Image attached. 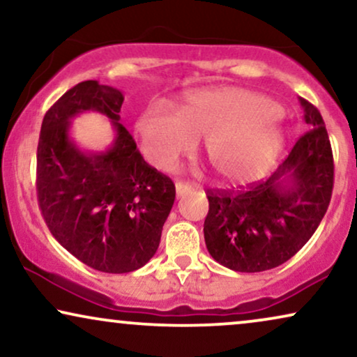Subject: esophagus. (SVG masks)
<instances>
[{
  "instance_id": "obj_1",
  "label": "esophagus",
  "mask_w": 357,
  "mask_h": 357,
  "mask_svg": "<svg viewBox=\"0 0 357 357\" xmlns=\"http://www.w3.org/2000/svg\"><path fill=\"white\" fill-rule=\"evenodd\" d=\"M175 192H177V197L187 195V193L192 192V185L187 183V182H182V180H178V182L175 183Z\"/></svg>"
}]
</instances>
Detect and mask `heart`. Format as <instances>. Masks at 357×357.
I'll list each match as a JSON object with an SVG mask.
<instances>
[{"mask_svg": "<svg viewBox=\"0 0 357 357\" xmlns=\"http://www.w3.org/2000/svg\"><path fill=\"white\" fill-rule=\"evenodd\" d=\"M279 105L267 96L239 90L195 91L177 111L152 103L139 114L136 132L152 165L170 170L203 139V154L221 182L244 185L272 169L285 136Z\"/></svg>", "mask_w": 357, "mask_h": 357, "instance_id": "heart-1", "label": "heart"}]
</instances>
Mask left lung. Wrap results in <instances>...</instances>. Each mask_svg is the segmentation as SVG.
Returning a JSON list of instances; mask_svg holds the SVG:
<instances>
[{
  "label": "left lung",
  "instance_id": "left-lung-1",
  "mask_svg": "<svg viewBox=\"0 0 357 357\" xmlns=\"http://www.w3.org/2000/svg\"><path fill=\"white\" fill-rule=\"evenodd\" d=\"M308 131L269 178L244 190H208L205 243L216 262L262 272L294 257L330 205L335 165L320 111L298 98Z\"/></svg>",
  "mask_w": 357,
  "mask_h": 357
}]
</instances>
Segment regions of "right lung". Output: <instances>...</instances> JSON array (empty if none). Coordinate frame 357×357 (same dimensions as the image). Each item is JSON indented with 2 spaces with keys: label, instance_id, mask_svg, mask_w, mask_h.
<instances>
[{
  "label": "right lung",
  "instance_id": "obj_1",
  "mask_svg": "<svg viewBox=\"0 0 357 357\" xmlns=\"http://www.w3.org/2000/svg\"><path fill=\"white\" fill-rule=\"evenodd\" d=\"M124 96L86 80L63 93L45 113L37 146V202L55 239L95 271L126 274L151 261L175 200L167 175L142 159L119 123ZM86 110L108 116L115 141L103 153L82 151L70 121Z\"/></svg>",
  "mask_w": 357,
  "mask_h": 357
}]
</instances>
